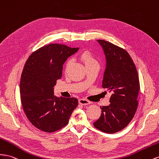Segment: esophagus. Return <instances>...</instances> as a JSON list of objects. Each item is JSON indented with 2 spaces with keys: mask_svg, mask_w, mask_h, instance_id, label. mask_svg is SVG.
Instances as JSON below:
<instances>
[{
  "mask_svg": "<svg viewBox=\"0 0 159 159\" xmlns=\"http://www.w3.org/2000/svg\"><path fill=\"white\" fill-rule=\"evenodd\" d=\"M79 104H81V105L85 106V105L89 104H90V102L87 100H85V99H84V98H82V99H80L79 100Z\"/></svg>",
  "mask_w": 159,
  "mask_h": 159,
  "instance_id": "34e87169",
  "label": "esophagus"
}]
</instances>
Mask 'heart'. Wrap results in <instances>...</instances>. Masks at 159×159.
I'll return each instance as SVG.
<instances>
[{
  "instance_id": "heart-1",
  "label": "heart",
  "mask_w": 159,
  "mask_h": 159,
  "mask_svg": "<svg viewBox=\"0 0 159 159\" xmlns=\"http://www.w3.org/2000/svg\"><path fill=\"white\" fill-rule=\"evenodd\" d=\"M80 59H81V61L84 62L85 66H89V65H90V64L96 62V60L95 59V58H94L92 54L90 52H89L88 51H84V52L80 55ZM70 63H71L70 60H67V61H66V66H65L66 70L68 69V67H69V66L70 65Z\"/></svg>"
}]
</instances>
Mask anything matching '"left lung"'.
I'll return each instance as SVG.
<instances>
[{
    "instance_id": "1",
    "label": "left lung",
    "mask_w": 159,
    "mask_h": 159,
    "mask_svg": "<svg viewBox=\"0 0 159 159\" xmlns=\"http://www.w3.org/2000/svg\"><path fill=\"white\" fill-rule=\"evenodd\" d=\"M106 59L103 88L111 93L110 104L100 106L102 114L93 122L97 129L109 134L124 129L138 108L140 82L136 66L126 50L104 40H97Z\"/></svg>"
}]
</instances>
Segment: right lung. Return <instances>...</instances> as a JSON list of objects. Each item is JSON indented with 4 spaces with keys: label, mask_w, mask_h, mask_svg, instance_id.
<instances>
[{
    "label": "right lung",
    "mask_w": 159,
    "mask_h": 159,
    "mask_svg": "<svg viewBox=\"0 0 159 159\" xmlns=\"http://www.w3.org/2000/svg\"><path fill=\"white\" fill-rule=\"evenodd\" d=\"M79 48L49 44L33 52L27 60L20 81V100L27 118L43 132L66 126L78 104L75 98L54 96L56 81L61 78L63 65Z\"/></svg>",
    "instance_id": "obj_1"
}]
</instances>
